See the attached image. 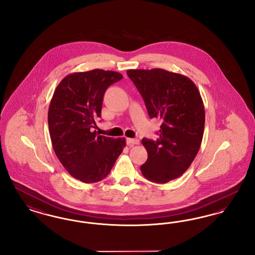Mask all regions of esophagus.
<instances>
[{
  "mask_svg": "<svg viewBox=\"0 0 255 255\" xmlns=\"http://www.w3.org/2000/svg\"><path fill=\"white\" fill-rule=\"evenodd\" d=\"M126 143L129 146L136 145L139 144V140L137 138H127Z\"/></svg>",
  "mask_w": 255,
  "mask_h": 255,
  "instance_id": "obj_1",
  "label": "esophagus"
}]
</instances>
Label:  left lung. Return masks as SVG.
I'll list each match as a JSON object with an SVG mask.
<instances>
[{"label": "left lung", "instance_id": "1", "mask_svg": "<svg viewBox=\"0 0 255 255\" xmlns=\"http://www.w3.org/2000/svg\"><path fill=\"white\" fill-rule=\"evenodd\" d=\"M151 119H160L157 140L142 138L148 153L140 166L147 180L166 183L181 177L201 147L205 107L191 79L162 69L128 70Z\"/></svg>", "mask_w": 255, "mask_h": 255}]
</instances>
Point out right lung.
Listing matches in <instances>:
<instances>
[{
    "label": "right lung",
    "mask_w": 255,
    "mask_h": 255,
    "mask_svg": "<svg viewBox=\"0 0 255 255\" xmlns=\"http://www.w3.org/2000/svg\"><path fill=\"white\" fill-rule=\"evenodd\" d=\"M122 77L99 69L73 73L54 91L48 114L50 139L62 165L76 180L91 183L106 178L125 147L124 137L94 131L106 90Z\"/></svg>",
    "instance_id": "right-lung-1"
}]
</instances>
